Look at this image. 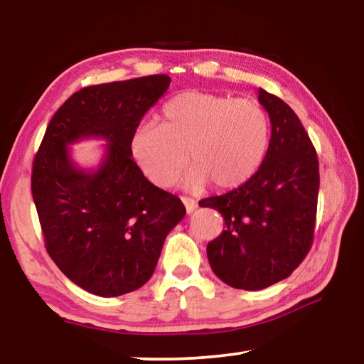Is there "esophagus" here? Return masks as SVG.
Wrapping results in <instances>:
<instances>
[{"label": "esophagus", "mask_w": 364, "mask_h": 364, "mask_svg": "<svg viewBox=\"0 0 364 364\" xmlns=\"http://www.w3.org/2000/svg\"><path fill=\"white\" fill-rule=\"evenodd\" d=\"M181 202L184 204V207H186L188 213H193L197 208V202L194 199H191V197H181Z\"/></svg>", "instance_id": "1"}]
</instances>
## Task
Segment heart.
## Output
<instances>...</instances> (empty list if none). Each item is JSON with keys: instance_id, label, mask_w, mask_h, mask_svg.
Returning <instances> with one entry per match:
<instances>
[{"instance_id": "obj_1", "label": "heart", "mask_w": 364, "mask_h": 364, "mask_svg": "<svg viewBox=\"0 0 364 364\" xmlns=\"http://www.w3.org/2000/svg\"><path fill=\"white\" fill-rule=\"evenodd\" d=\"M268 146L269 119L260 104L205 91L171 97L160 125H139L130 141L138 167L159 188H170L188 159L184 186L193 191L207 183L218 191L241 186L262 167Z\"/></svg>"}]
</instances>
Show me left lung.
Instances as JSON below:
<instances>
[{
	"label": "left lung",
	"mask_w": 364,
	"mask_h": 364,
	"mask_svg": "<svg viewBox=\"0 0 364 364\" xmlns=\"http://www.w3.org/2000/svg\"><path fill=\"white\" fill-rule=\"evenodd\" d=\"M271 122L267 157L257 173L200 207L218 210L225 230L207 245L208 263L225 284L260 291L304 262L313 242L319 189L318 156L299 117L258 88Z\"/></svg>",
	"instance_id": "obj_1"
}]
</instances>
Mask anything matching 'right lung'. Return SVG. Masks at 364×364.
Listing matches in <instances>:
<instances>
[{"label":"right lung","mask_w":364,"mask_h":364,"mask_svg":"<svg viewBox=\"0 0 364 364\" xmlns=\"http://www.w3.org/2000/svg\"><path fill=\"white\" fill-rule=\"evenodd\" d=\"M168 75L88 86L73 93L46 128L32 170V196L49 257L90 294L117 297L144 286L165 237L186 208L147 180L130 141L141 119L167 93ZM108 141L102 164L82 169L68 146Z\"/></svg>","instance_id":"add662e5"}]
</instances>
